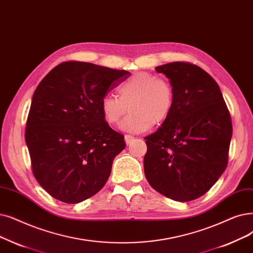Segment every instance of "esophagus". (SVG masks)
<instances>
[{"mask_svg":"<svg viewBox=\"0 0 253 253\" xmlns=\"http://www.w3.org/2000/svg\"><path fill=\"white\" fill-rule=\"evenodd\" d=\"M124 138H125V142H126V145H129L130 142L134 139V137H133L132 135H130V134H126V135L124 136Z\"/></svg>","mask_w":253,"mask_h":253,"instance_id":"34e87169","label":"esophagus"}]
</instances>
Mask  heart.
Returning <instances> with one entry per match:
<instances>
[{
    "mask_svg": "<svg viewBox=\"0 0 253 253\" xmlns=\"http://www.w3.org/2000/svg\"><path fill=\"white\" fill-rule=\"evenodd\" d=\"M118 96L106 95L100 108L105 122L116 125L129 108L130 114L120 127L130 132H142L159 126L171 113L173 89L167 80L149 72H138L121 84Z\"/></svg>",
    "mask_w": 253,
    "mask_h": 253,
    "instance_id": "heart-1",
    "label": "heart"
}]
</instances>
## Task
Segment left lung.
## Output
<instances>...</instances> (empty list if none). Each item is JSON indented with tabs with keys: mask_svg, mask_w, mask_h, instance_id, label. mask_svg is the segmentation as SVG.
Segmentation results:
<instances>
[{
	"mask_svg": "<svg viewBox=\"0 0 253 253\" xmlns=\"http://www.w3.org/2000/svg\"><path fill=\"white\" fill-rule=\"evenodd\" d=\"M155 70L169 80L173 105L161 127L145 137V174L159 193L190 202L210 190L225 170L232 120L220 87L199 66L172 62Z\"/></svg>",
	"mask_w": 253,
	"mask_h": 253,
	"instance_id": "1",
	"label": "left lung"
}]
</instances>
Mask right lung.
<instances>
[{
    "label": "right lung",
    "mask_w": 253,
    "mask_h": 253,
    "mask_svg": "<svg viewBox=\"0 0 253 253\" xmlns=\"http://www.w3.org/2000/svg\"><path fill=\"white\" fill-rule=\"evenodd\" d=\"M131 75L92 63L69 61L38 84L27 120L32 169L54 199L78 204L99 191L124 136L102 117V98Z\"/></svg>",
    "instance_id": "add662e5"
}]
</instances>
